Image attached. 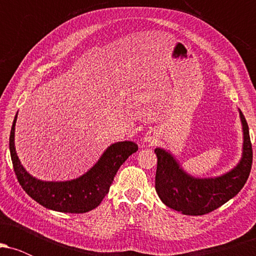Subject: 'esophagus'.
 Masks as SVG:
<instances>
[{
	"mask_svg": "<svg viewBox=\"0 0 256 256\" xmlns=\"http://www.w3.org/2000/svg\"><path fill=\"white\" fill-rule=\"evenodd\" d=\"M158 138L155 136V134H152V132H148V134H146L144 137V142L146 143H149V144H154V143H156Z\"/></svg>",
	"mask_w": 256,
	"mask_h": 256,
	"instance_id": "esophagus-1",
	"label": "esophagus"
}]
</instances>
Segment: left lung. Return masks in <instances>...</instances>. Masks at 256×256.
I'll return each mask as SVG.
<instances>
[{
  "label": "left lung",
  "instance_id": "obj_1",
  "mask_svg": "<svg viewBox=\"0 0 256 256\" xmlns=\"http://www.w3.org/2000/svg\"><path fill=\"white\" fill-rule=\"evenodd\" d=\"M243 128L242 158L234 168L214 178H196L188 174L171 152L155 149L158 156L155 189L167 207L185 216H204L219 208L244 186L252 170V149L249 128L240 110Z\"/></svg>",
  "mask_w": 256,
  "mask_h": 256
}]
</instances>
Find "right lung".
Wrapping results in <instances>:
<instances>
[{"label":"right lung","mask_w":256,"mask_h":256,"mask_svg":"<svg viewBox=\"0 0 256 256\" xmlns=\"http://www.w3.org/2000/svg\"><path fill=\"white\" fill-rule=\"evenodd\" d=\"M16 116L10 130V152L18 182L30 198L56 212L86 213L98 207L110 192L119 167L138 150V146L131 140L113 143L106 149L98 162L79 178L66 182L40 180L26 171L16 155L14 146Z\"/></svg>","instance_id":"obj_1"}]
</instances>
